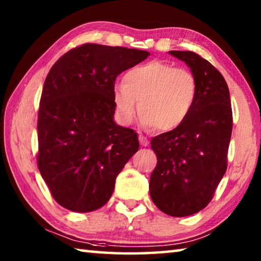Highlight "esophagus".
<instances>
[{"mask_svg": "<svg viewBox=\"0 0 261 261\" xmlns=\"http://www.w3.org/2000/svg\"><path fill=\"white\" fill-rule=\"evenodd\" d=\"M139 143H140L141 146H147L148 139L144 135H139Z\"/></svg>", "mask_w": 261, "mask_h": 261, "instance_id": "1", "label": "esophagus"}]
</instances>
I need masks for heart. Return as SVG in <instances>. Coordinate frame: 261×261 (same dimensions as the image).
<instances>
[{
	"mask_svg": "<svg viewBox=\"0 0 261 261\" xmlns=\"http://www.w3.org/2000/svg\"><path fill=\"white\" fill-rule=\"evenodd\" d=\"M193 73L165 61H149L127 70L123 83L113 87L114 107L120 120L130 124L138 113L143 124L170 131L187 120L197 100Z\"/></svg>",
	"mask_w": 261,
	"mask_h": 261,
	"instance_id": "b5f03b06",
	"label": "heart"
}]
</instances>
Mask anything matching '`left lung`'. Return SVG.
I'll return each mask as SVG.
<instances>
[{
  "mask_svg": "<svg viewBox=\"0 0 261 261\" xmlns=\"http://www.w3.org/2000/svg\"><path fill=\"white\" fill-rule=\"evenodd\" d=\"M169 54L191 69L198 93L187 120L151 140L158 163L149 194L163 213L182 218L210 204L226 173L232 110L227 83L208 61L193 51Z\"/></svg>",
  "mask_w": 261,
  "mask_h": 261,
  "instance_id": "8db88e82",
  "label": "left lung"
}]
</instances>
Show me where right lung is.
Instances as JSON below:
<instances>
[{
	"label": "right lung",
	"instance_id": "obj_1",
	"mask_svg": "<svg viewBox=\"0 0 261 261\" xmlns=\"http://www.w3.org/2000/svg\"><path fill=\"white\" fill-rule=\"evenodd\" d=\"M146 50L84 43L55 62L38 113V168L54 199L86 213L112 197L115 180L138 151L136 132L114 122L117 76Z\"/></svg>",
	"mask_w": 261,
	"mask_h": 261
}]
</instances>
